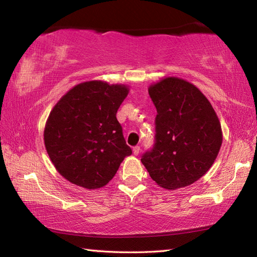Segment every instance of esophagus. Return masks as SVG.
I'll list each match as a JSON object with an SVG mask.
<instances>
[{"mask_svg":"<svg viewBox=\"0 0 257 257\" xmlns=\"http://www.w3.org/2000/svg\"><path fill=\"white\" fill-rule=\"evenodd\" d=\"M139 152H141V147H139V146L133 147V153H134V155H138Z\"/></svg>","mask_w":257,"mask_h":257,"instance_id":"esophagus-1","label":"esophagus"}]
</instances>
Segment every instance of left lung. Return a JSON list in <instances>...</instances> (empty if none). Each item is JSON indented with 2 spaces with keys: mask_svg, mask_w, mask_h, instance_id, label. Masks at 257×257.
Instances as JSON below:
<instances>
[{
  "mask_svg": "<svg viewBox=\"0 0 257 257\" xmlns=\"http://www.w3.org/2000/svg\"><path fill=\"white\" fill-rule=\"evenodd\" d=\"M158 111L153 150L142 158L160 187H187L208 171L222 145V129L212 104L196 86L178 77L150 85Z\"/></svg>",
  "mask_w": 257,
  "mask_h": 257,
  "instance_id": "1",
  "label": "left lung"
}]
</instances>
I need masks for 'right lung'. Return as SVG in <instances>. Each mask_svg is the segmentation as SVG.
<instances>
[{"label": "right lung", "instance_id": "obj_1", "mask_svg": "<svg viewBox=\"0 0 257 257\" xmlns=\"http://www.w3.org/2000/svg\"><path fill=\"white\" fill-rule=\"evenodd\" d=\"M129 86L89 80L73 86L52 108L44 144L64 179L86 189L108 184L132 149L125 144L116 111Z\"/></svg>", "mask_w": 257, "mask_h": 257}]
</instances>
